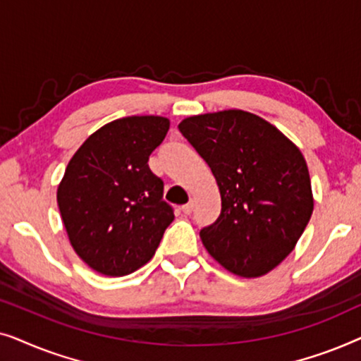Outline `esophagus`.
<instances>
[{
	"instance_id": "esophagus-1",
	"label": "esophagus",
	"mask_w": 361,
	"mask_h": 361,
	"mask_svg": "<svg viewBox=\"0 0 361 361\" xmlns=\"http://www.w3.org/2000/svg\"><path fill=\"white\" fill-rule=\"evenodd\" d=\"M192 210H194V204H192V202H189V204H185L184 207H182V212H184L185 215H190Z\"/></svg>"
}]
</instances>
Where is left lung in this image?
Returning <instances> with one entry per match:
<instances>
[{"mask_svg":"<svg viewBox=\"0 0 361 361\" xmlns=\"http://www.w3.org/2000/svg\"><path fill=\"white\" fill-rule=\"evenodd\" d=\"M179 130L214 174L221 212L200 230L226 271L259 278L295 248L314 210L302 152L278 128L243 110L189 116Z\"/></svg>","mask_w":361,"mask_h":361,"instance_id":"left-lung-1","label":"left lung"}]
</instances>
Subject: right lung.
I'll use <instances>...</instances> for the list:
<instances>
[{
	"mask_svg": "<svg viewBox=\"0 0 361 361\" xmlns=\"http://www.w3.org/2000/svg\"><path fill=\"white\" fill-rule=\"evenodd\" d=\"M169 125L164 116L120 118L88 136L68 161L59 210L73 251L97 273H135L174 220L162 200L164 184L147 166Z\"/></svg>",
	"mask_w": 361,
	"mask_h": 361,
	"instance_id": "right-lung-1",
	"label": "right lung"
}]
</instances>
